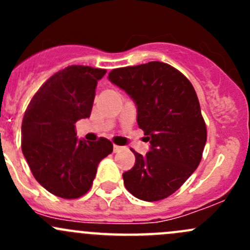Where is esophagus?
Instances as JSON below:
<instances>
[{
	"label": "esophagus",
	"mask_w": 250,
	"mask_h": 250,
	"mask_svg": "<svg viewBox=\"0 0 250 250\" xmlns=\"http://www.w3.org/2000/svg\"><path fill=\"white\" fill-rule=\"evenodd\" d=\"M122 146H118V145H113V152H120L122 150Z\"/></svg>",
	"instance_id": "obj_1"
}]
</instances>
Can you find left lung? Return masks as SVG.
Here are the masks:
<instances>
[{
	"mask_svg": "<svg viewBox=\"0 0 250 250\" xmlns=\"http://www.w3.org/2000/svg\"><path fill=\"white\" fill-rule=\"evenodd\" d=\"M109 80L138 106V125L150 140L146 156L123 173L125 188L146 202L173 195L202 160L207 127L195 88L179 70L162 62L111 70Z\"/></svg>",
	"mask_w": 250,
	"mask_h": 250,
	"instance_id": "obj_1",
	"label": "left lung"
}]
</instances>
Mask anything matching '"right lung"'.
<instances>
[{
  "label": "right lung",
  "mask_w": 250,
  "mask_h": 250,
  "mask_svg": "<svg viewBox=\"0 0 250 250\" xmlns=\"http://www.w3.org/2000/svg\"><path fill=\"white\" fill-rule=\"evenodd\" d=\"M105 69L71 65L35 93L21 123V150L32 175L48 192L66 200L92 188L97 168L113 150L106 138L77 140L75 123L90 116Z\"/></svg>",
  "instance_id": "1"
}]
</instances>
